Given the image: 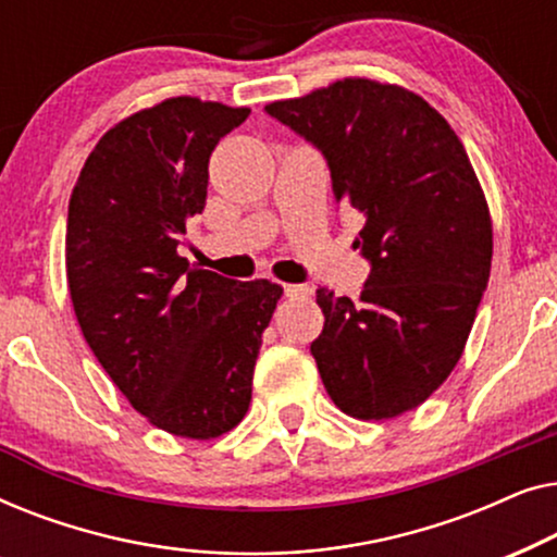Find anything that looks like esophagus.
Wrapping results in <instances>:
<instances>
[{
    "label": "esophagus",
    "instance_id": "esophagus-1",
    "mask_svg": "<svg viewBox=\"0 0 557 557\" xmlns=\"http://www.w3.org/2000/svg\"><path fill=\"white\" fill-rule=\"evenodd\" d=\"M311 288L309 286H301V284H284V296L288 299H296V296H309Z\"/></svg>",
    "mask_w": 557,
    "mask_h": 557
}]
</instances>
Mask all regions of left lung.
<instances>
[{
  "mask_svg": "<svg viewBox=\"0 0 557 557\" xmlns=\"http://www.w3.org/2000/svg\"><path fill=\"white\" fill-rule=\"evenodd\" d=\"M265 111L322 151L334 200L364 218L360 299L317 288L311 355L326 393L360 421L418 408L459 362L490 281V205L467 149L421 96L370 78Z\"/></svg>",
  "mask_w": 557,
  "mask_h": 557,
  "instance_id": "8db88e82",
  "label": "left lung"
}]
</instances>
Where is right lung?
<instances>
[{
	"instance_id": "obj_1",
	"label": "right lung",
	"mask_w": 557,
	"mask_h": 557,
	"mask_svg": "<svg viewBox=\"0 0 557 557\" xmlns=\"http://www.w3.org/2000/svg\"><path fill=\"white\" fill-rule=\"evenodd\" d=\"M250 109L166 98L109 128L67 205L65 271L88 347L134 410L172 436L235 429L276 301L265 278L233 281L180 256L208 197V164Z\"/></svg>"
}]
</instances>
